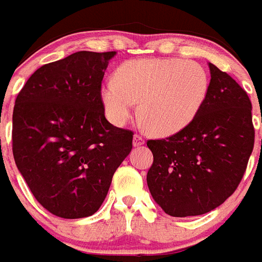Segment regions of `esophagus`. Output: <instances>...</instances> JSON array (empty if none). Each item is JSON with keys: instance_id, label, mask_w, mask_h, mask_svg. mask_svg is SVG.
Listing matches in <instances>:
<instances>
[{"instance_id": "obj_1", "label": "esophagus", "mask_w": 262, "mask_h": 262, "mask_svg": "<svg viewBox=\"0 0 262 262\" xmlns=\"http://www.w3.org/2000/svg\"><path fill=\"white\" fill-rule=\"evenodd\" d=\"M144 142H145L144 137H141L140 135H135V137H133V145L135 146L144 145Z\"/></svg>"}]
</instances>
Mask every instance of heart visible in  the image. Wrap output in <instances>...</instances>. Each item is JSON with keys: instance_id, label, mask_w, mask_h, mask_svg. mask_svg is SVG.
<instances>
[{"instance_id": "b5f03b06", "label": "heart", "mask_w": 262, "mask_h": 262, "mask_svg": "<svg viewBox=\"0 0 262 262\" xmlns=\"http://www.w3.org/2000/svg\"><path fill=\"white\" fill-rule=\"evenodd\" d=\"M208 76L199 63L182 59H137L118 70L102 87V101L113 124H125L140 102L138 114L152 133L169 136L195 118L206 99Z\"/></svg>"}]
</instances>
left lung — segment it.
<instances>
[{"mask_svg": "<svg viewBox=\"0 0 262 262\" xmlns=\"http://www.w3.org/2000/svg\"><path fill=\"white\" fill-rule=\"evenodd\" d=\"M207 95L190 124L171 137L148 140L153 164L146 183L171 216L202 215L233 195L254 146L252 102L229 74L208 63Z\"/></svg>", "mask_w": 262, "mask_h": 262, "instance_id": "8db88e82", "label": "left lung"}]
</instances>
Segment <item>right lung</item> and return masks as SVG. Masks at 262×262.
<instances>
[{"mask_svg":"<svg viewBox=\"0 0 262 262\" xmlns=\"http://www.w3.org/2000/svg\"><path fill=\"white\" fill-rule=\"evenodd\" d=\"M112 52L79 51L36 70L16 98L12 149L36 201L66 220L93 215L132 150L133 132L105 117Z\"/></svg>","mask_w":262,"mask_h":262,"instance_id":"obj_1","label":"right lung"}]
</instances>
